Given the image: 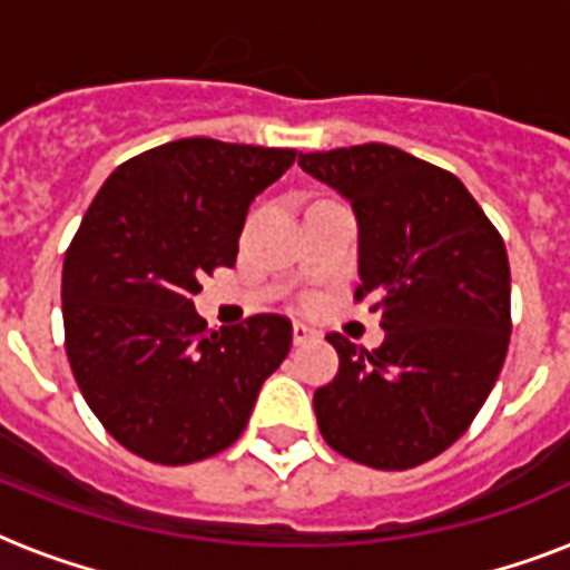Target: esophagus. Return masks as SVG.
<instances>
[{
  "label": "esophagus",
  "instance_id": "34e87169",
  "mask_svg": "<svg viewBox=\"0 0 570 570\" xmlns=\"http://www.w3.org/2000/svg\"><path fill=\"white\" fill-rule=\"evenodd\" d=\"M293 340H295V346H304V343H311V340H316V328H311V325H304V322H295V325H293Z\"/></svg>",
  "mask_w": 570,
  "mask_h": 570
}]
</instances>
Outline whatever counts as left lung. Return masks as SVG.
I'll use <instances>...</instances> for the list:
<instances>
[{"instance_id": "8db88e82", "label": "left lung", "mask_w": 570, "mask_h": 570, "mask_svg": "<svg viewBox=\"0 0 570 570\" xmlns=\"http://www.w3.org/2000/svg\"><path fill=\"white\" fill-rule=\"evenodd\" d=\"M298 165L352 200L361 284L384 343L328 334L334 381L313 393L331 450L407 470L468 432L503 370L512 334L505 242L455 174L390 145L302 154Z\"/></svg>"}]
</instances>
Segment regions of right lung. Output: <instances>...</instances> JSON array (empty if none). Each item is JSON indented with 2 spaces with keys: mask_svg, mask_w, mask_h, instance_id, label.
Wrapping results in <instances>:
<instances>
[{
  "mask_svg": "<svg viewBox=\"0 0 570 570\" xmlns=\"http://www.w3.org/2000/svg\"><path fill=\"white\" fill-rule=\"evenodd\" d=\"M293 163L286 147L180 138L118 165L88 206L61 272L67 361L138 459L177 468L227 450L289 355L286 316L209 331L191 295L236 263L250 200Z\"/></svg>",
  "mask_w": 570,
  "mask_h": 570,
  "instance_id": "1",
  "label": "right lung"
}]
</instances>
